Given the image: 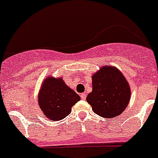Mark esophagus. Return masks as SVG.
<instances>
[{
  "label": "esophagus",
  "instance_id": "34e87169",
  "mask_svg": "<svg viewBox=\"0 0 158 158\" xmlns=\"http://www.w3.org/2000/svg\"><path fill=\"white\" fill-rule=\"evenodd\" d=\"M80 97H81L82 99H85L86 97H87V95H86V93H82L80 95Z\"/></svg>",
  "mask_w": 158,
  "mask_h": 158
}]
</instances>
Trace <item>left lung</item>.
Here are the masks:
<instances>
[{"label": "left lung", "instance_id": "left-lung-1", "mask_svg": "<svg viewBox=\"0 0 158 158\" xmlns=\"http://www.w3.org/2000/svg\"><path fill=\"white\" fill-rule=\"evenodd\" d=\"M92 91L87 102L93 112L103 118L119 116L127 108L131 89L123 73L116 67L104 66L91 77Z\"/></svg>", "mask_w": 158, "mask_h": 158}]
</instances>
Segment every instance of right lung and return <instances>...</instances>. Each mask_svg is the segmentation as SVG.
Listing matches in <instances>:
<instances>
[{
	"label": "right lung",
	"instance_id": "1",
	"mask_svg": "<svg viewBox=\"0 0 158 158\" xmlns=\"http://www.w3.org/2000/svg\"><path fill=\"white\" fill-rule=\"evenodd\" d=\"M38 99L45 116L59 121L71 113V108L80 100V96L65 83L63 78L47 76L41 85Z\"/></svg>",
	"mask_w": 158,
	"mask_h": 158
}]
</instances>
